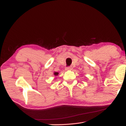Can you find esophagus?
Returning <instances> with one entry per match:
<instances>
[{
  "label": "esophagus",
  "instance_id": "esophagus-1",
  "mask_svg": "<svg viewBox=\"0 0 126 126\" xmlns=\"http://www.w3.org/2000/svg\"><path fill=\"white\" fill-rule=\"evenodd\" d=\"M72 69H73V68H72L71 66H68V67H66L65 69L66 70H72Z\"/></svg>",
  "mask_w": 126,
  "mask_h": 126
}]
</instances>
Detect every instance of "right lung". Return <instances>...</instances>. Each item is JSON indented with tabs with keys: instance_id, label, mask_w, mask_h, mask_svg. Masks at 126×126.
Instances as JSON below:
<instances>
[{
	"instance_id": "right-lung-1",
	"label": "right lung",
	"mask_w": 126,
	"mask_h": 126,
	"mask_svg": "<svg viewBox=\"0 0 126 126\" xmlns=\"http://www.w3.org/2000/svg\"><path fill=\"white\" fill-rule=\"evenodd\" d=\"M58 74V73H56H56H54V75H57Z\"/></svg>"
}]
</instances>
